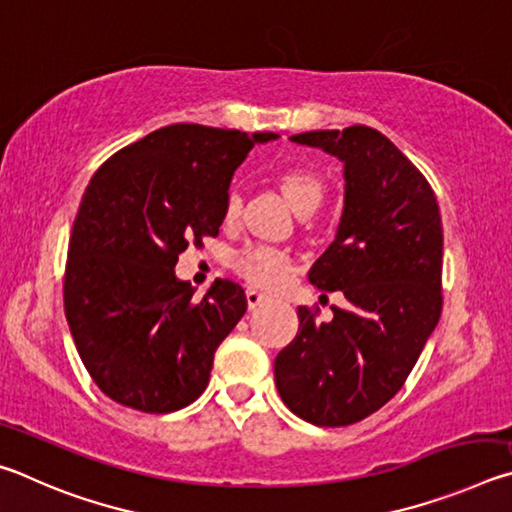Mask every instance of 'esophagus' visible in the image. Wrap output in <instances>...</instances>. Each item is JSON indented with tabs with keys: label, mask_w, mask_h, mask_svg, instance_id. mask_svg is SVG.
Instances as JSON below:
<instances>
[{
	"label": "esophagus",
	"mask_w": 512,
	"mask_h": 512,
	"mask_svg": "<svg viewBox=\"0 0 512 512\" xmlns=\"http://www.w3.org/2000/svg\"><path fill=\"white\" fill-rule=\"evenodd\" d=\"M246 300H248V309H255L259 305H264V302L268 300V296H266V293L250 287V289H246Z\"/></svg>",
	"instance_id": "34e87169"
}]
</instances>
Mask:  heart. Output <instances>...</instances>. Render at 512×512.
<instances>
[{"label":"heart","mask_w":512,"mask_h":512,"mask_svg":"<svg viewBox=\"0 0 512 512\" xmlns=\"http://www.w3.org/2000/svg\"><path fill=\"white\" fill-rule=\"evenodd\" d=\"M277 183H280L284 198H287L296 212L316 210L320 201H323L325 187L320 183V178L302 167H284L277 173ZM223 212L225 219H235L237 216L239 196L235 192H230L228 198H225ZM232 266H235V271L241 277H246L248 282H253L257 287L264 289H273L277 284L287 280V275L293 268V257L289 250L284 248L257 244L239 250L235 259H232Z\"/></svg>","instance_id":"obj_1"}]
</instances>
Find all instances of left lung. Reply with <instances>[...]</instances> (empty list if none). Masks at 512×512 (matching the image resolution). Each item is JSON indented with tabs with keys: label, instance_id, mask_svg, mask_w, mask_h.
<instances>
[{
	"label": "left lung",
	"instance_id": "8db88e82",
	"mask_svg": "<svg viewBox=\"0 0 512 512\" xmlns=\"http://www.w3.org/2000/svg\"><path fill=\"white\" fill-rule=\"evenodd\" d=\"M291 142L343 162L345 203L336 239L309 271L348 305L298 307L296 339L275 357L282 402L318 427H348L404 386L443 309V221L427 178L375 128L309 131Z\"/></svg>",
	"mask_w": 512,
	"mask_h": 512
}]
</instances>
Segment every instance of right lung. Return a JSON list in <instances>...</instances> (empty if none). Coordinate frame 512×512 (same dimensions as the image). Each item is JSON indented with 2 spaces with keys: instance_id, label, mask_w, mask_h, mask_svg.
I'll list each match as a JSON object with an SVG mask.
<instances>
[{
  "instance_id": "obj_1",
  "label": "right lung",
  "mask_w": 512,
  "mask_h": 512,
  "mask_svg": "<svg viewBox=\"0 0 512 512\" xmlns=\"http://www.w3.org/2000/svg\"><path fill=\"white\" fill-rule=\"evenodd\" d=\"M275 137L171 124L92 176L69 237L63 298L83 366L110 400L171 413L205 391L216 348L246 314V293L214 280L196 300L173 266L192 241L219 235L232 173Z\"/></svg>"
}]
</instances>
